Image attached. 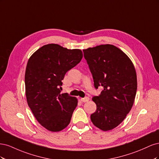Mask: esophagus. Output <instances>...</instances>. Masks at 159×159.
I'll list each match as a JSON object with an SVG mask.
<instances>
[{
    "label": "esophagus",
    "mask_w": 159,
    "mask_h": 159,
    "mask_svg": "<svg viewBox=\"0 0 159 159\" xmlns=\"http://www.w3.org/2000/svg\"><path fill=\"white\" fill-rule=\"evenodd\" d=\"M89 100V97H85L84 98H81V101L82 102H88Z\"/></svg>",
    "instance_id": "esophagus-1"
}]
</instances>
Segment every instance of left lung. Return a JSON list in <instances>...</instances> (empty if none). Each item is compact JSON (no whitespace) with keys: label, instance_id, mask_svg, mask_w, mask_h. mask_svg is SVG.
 I'll return each instance as SVG.
<instances>
[{"label":"left lung","instance_id":"1","mask_svg":"<svg viewBox=\"0 0 159 159\" xmlns=\"http://www.w3.org/2000/svg\"><path fill=\"white\" fill-rule=\"evenodd\" d=\"M83 52L95 88H103L92 98L97 109L91 115V122L102 131H109L123 121L133 107L137 89L136 71L129 57L113 45H99Z\"/></svg>","mask_w":159,"mask_h":159}]
</instances>
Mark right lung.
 <instances>
[{
	"instance_id": "1",
	"label": "right lung",
	"mask_w": 159,
	"mask_h": 159,
	"mask_svg": "<svg viewBox=\"0 0 159 159\" xmlns=\"http://www.w3.org/2000/svg\"><path fill=\"white\" fill-rule=\"evenodd\" d=\"M81 50H68L56 44L43 46L30 56L25 72L28 105L37 121L50 131L68 125L78 99L61 94L66 72L82 59Z\"/></svg>"
}]
</instances>
